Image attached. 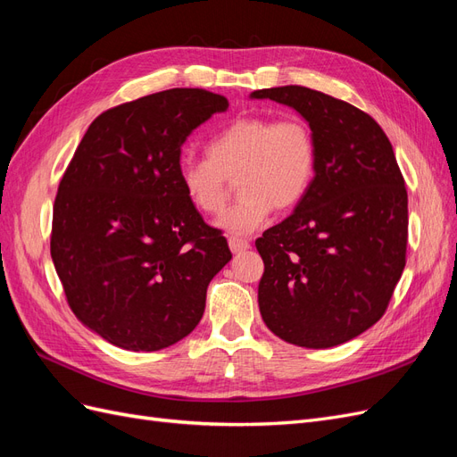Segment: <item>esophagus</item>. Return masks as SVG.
<instances>
[{"mask_svg": "<svg viewBox=\"0 0 457 457\" xmlns=\"http://www.w3.org/2000/svg\"><path fill=\"white\" fill-rule=\"evenodd\" d=\"M228 247L232 253H242L245 250H250V242L244 240V238H237V237H230L228 238Z\"/></svg>", "mask_w": 457, "mask_h": 457, "instance_id": "1", "label": "esophagus"}]
</instances>
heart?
Returning a JSON list of instances; mask_svg holds the SVG:
<instances>
[{
  "label": "heart",
  "mask_w": 457,
  "mask_h": 457,
  "mask_svg": "<svg viewBox=\"0 0 457 457\" xmlns=\"http://www.w3.org/2000/svg\"><path fill=\"white\" fill-rule=\"evenodd\" d=\"M205 152L207 158L181 160L179 185L196 212L215 217L225 207L228 181L238 179L242 200L217 223L237 237L259 230L272 207L297 205L316 175L314 135L299 118H238L207 143Z\"/></svg>",
  "instance_id": "b5f03b06"
}]
</instances>
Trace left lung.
Returning <instances> with one entry per match:
<instances>
[{"mask_svg":"<svg viewBox=\"0 0 457 457\" xmlns=\"http://www.w3.org/2000/svg\"><path fill=\"white\" fill-rule=\"evenodd\" d=\"M307 120L314 181L294 213L255 240L259 311L274 336L328 349L385 314L406 265L408 195L393 145L356 106L301 86L259 89Z\"/></svg>","mask_w":457,"mask_h":457,"instance_id":"8db88e82","label":"left lung"}]
</instances>
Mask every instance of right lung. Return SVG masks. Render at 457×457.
I'll list each match as a JSON object with an SVG mask.
<instances>
[{
  "mask_svg": "<svg viewBox=\"0 0 457 457\" xmlns=\"http://www.w3.org/2000/svg\"><path fill=\"white\" fill-rule=\"evenodd\" d=\"M228 101L168 89L103 112L53 205L51 257L78 320L126 351H160L200 322L213 276L232 259L179 185L187 137Z\"/></svg>",
  "mask_w": 457,
  "mask_h": 457,
  "instance_id": "obj_1",
  "label": "right lung"
}]
</instances>
